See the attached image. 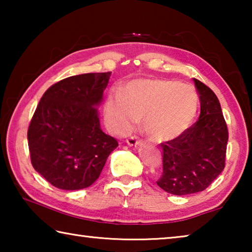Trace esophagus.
Returning a JSON list of instances; mask_svg holds the SVG:
<instances>
[{
  "mask_svg": "<svg viewBox=\"0 0 252 252\" xmlns=\"http://www.w3.org/2000/svg\"><path fill=\"white\" fill-rule=\"evenodd\" d=\"M126 143L129 144L130 147H136L140 142H139V140L135 138V136H131V138L126 140Z\"/></svg>",
  "mask_w": 252,
  "mask_h": 252,
  "instance_id": "obj_1",
  "label": "esophagus"
}]
</instances>
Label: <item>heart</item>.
I'll return each instance as SVG.
<instances>
[{"mask_svg": "<svg viewBox=\"0 0 252 252\" xmlns=\"http://www.w3.org/2000/svg\"><path fill=\"white\" fill-rule=\"evenodd\" d=\"M199 106L197 92L176 81L139 79L105 101L103 117L111 133L123 136L141 118L143 130L156 142L178 138L193 122Z\"/></svg>", "mask_w": 252, "mask_h": 252, "instance_id": "1", "label": "heart"}]
</instances>
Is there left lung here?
<instances>
[{
    "label": "left lung",
    "instance_id": "obj_1",
    "mask_svg": "<svg viewBox=\"0 0 252 252\" xmlns=\"http://www.w3.org/2000/svg\"><path fill=\"white\" fill-rule=\"evenodd\" d=\"M193 82L200 99L199 120L161 144L163 173L157 185L174 195L203 191L224 168L228 129L220 102L206 84L197 79Z\"/></svg>",
    "mask_w": 252,
    "mask_h": 252
}]
</instances>
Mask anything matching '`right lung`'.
<instances>
[{
    "label": "right lung",
    "mask_w": 252,
    "mask_h": 252,
    "mask_svg": "<svg viewBox=\"0 0 252 252\" xmlns=\"http://www.w3.org/2000/svg\"><path fill=\"white\" fill-rule=\"evenodd\" d=\"M111 72L73 75L45 91L30 123L33 168L62 190L94 183L118 141L101 129L99 108Z\"/></svg>",
    "instance_id": "1"
}]
</instances>
